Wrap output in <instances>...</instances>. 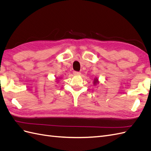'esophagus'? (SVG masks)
<instances>
[{
    "mask_svg": "<svg viewBox=\"0 0 151 151\" xmlns=\"http://www.w3.org/2000/svg\"><path fill=\"white\" fill-rule=\"evenodd\" d=\"M73 74H74V75H75V76H79L81 74V72H77V71H74Z\"/></svg>",
    "mask_w": 151,
    "mask_h": 151,
    "instance_id": "34e87169",
    "label": "esophagus"
}]
</instances>
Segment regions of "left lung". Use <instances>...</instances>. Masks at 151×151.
<instances>
[{"mask_svg":"<svg viewBox=\"0 0 151 151\" xmlns=\"http://www.w3.org/2000/svg\"><path fill=\"white\" fill-rule=\"evenodd\" d=\"M98 83V79H97L96 78L94 79V84L96 85Z\"/></svg>","mask_w":151,"mask_h":151,"instance_id":"8db88e82","label":"left lung"}]
</instances>
